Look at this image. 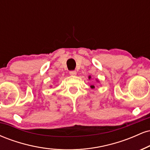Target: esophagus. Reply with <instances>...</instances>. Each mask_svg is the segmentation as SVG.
<instances>
[{
	"mask_svg": "<svg viewBox=\"0 0 150 150\" xmlns=\"http://www.w3.org/2000/svg\"><path fill=\"white\" fill-rule=\"evenodd\" d=\"M70 75H77V72L75 71V70H70Z\"/></svg>",
	"mask_w": 150,
	"mask_h": 150,
	"instance_id": "obj_1",
	"label": "esophagus"
}]
</instances>
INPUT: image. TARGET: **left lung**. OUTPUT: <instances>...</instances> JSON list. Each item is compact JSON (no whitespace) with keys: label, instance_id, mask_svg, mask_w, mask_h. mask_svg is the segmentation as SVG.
Returning a JSON list of instances; mask_svg holds the SVG:
<instances>
[{"label":"left lung","instance_id":"obj_1","mask_svg":"<svg viewBox=\"0 0 150 150\" xmlns=\"http://www.w3.org/2000/svg\"><path fill=\"white\" fill-rule=\"evenodd\" d=\"M90 78H91V77L89 76V79H90ZM91 87H92V88H94V86H93V85H92V86H91Z\"/></svg>","mask_w":150,"mask_h":150}]
</instances>
